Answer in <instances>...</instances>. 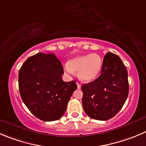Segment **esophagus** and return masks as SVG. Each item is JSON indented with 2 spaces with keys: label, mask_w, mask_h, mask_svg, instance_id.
<instances>
[{
  "label": "esophagus",
  "mask_w": 146,
  "mask_h": 146,
  "mask_svg": "<svg viewBox=\"0 0 146 146\" xmlns=\"http://www.w3.org/2000/svg\"><path fill=\"white\" fill-rule=\"evenodd\" d=\"M77 88L78 89L81 88V84H80V83H77Z\"/></svg>",
  "instance_id": "esophagus-1"
}]
</instances>
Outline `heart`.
<instances>
[{
	"label": "heart",
	"instance_id": "b5f03b06",
	"mask_svg": "<svg viewBox=\"0 0 146 146\" xmlns=\"http://www.w3.org/2000/svg\"><path fill=\"white\" fill-rule=\"evenodd\" d=\"M102 66V59L98 54H88L76 56L65 64L66 74L78 72V77L82 82H90L99 76Z\"/></svg>",
	"mask_w": 146,
	"mask_h": 146
}]
</instances>
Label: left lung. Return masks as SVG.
Segmentation results:
<instances>
[{"mask_svg": "<svg viewBox=\"0 0 146 146\" xmlns=\"http://www.w3.org/2000/svg\"><path fill=\"white\" fill-rule=\"evenodd\" d=\"M81 87L83 109L87 115L98 120H109L127 100V71L120 58L109 52L104 57L100 76Z\"/></svg>", "mask_w": 146, "mask_h": 146, "instance_id": "1", "label": "left lung"}]
</instances>
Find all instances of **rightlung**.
Masks as SVG:
<instances>
[{"mask_svg": "<svg viewBox=\"0 0 146 146\" xmlns=\"http://www.w3.org/2000/svg\"><path fill=\"white\" fill-rule=\"evenodd\" d=\"M64 69L54 54L38 53L26 59L19 73L21 99L34 116L43 121L62 117L77 86L62 80Z\"/></svg>", "mask_w": 146, "mask_h": 146, "instance_id": "obj_1", "label": "right lung"}]
</instances>
